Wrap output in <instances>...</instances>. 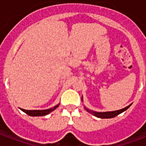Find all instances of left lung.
<instances>
[{
    "label": "left lung",
    "mask_w": 146,
    "mask_h": 146,
    "mask_svg": "<svg viewBox=\"0 0 146 146\" xmlns=\"http://www.w3.org/2000/svg\"><path fill=\"white\" fill-rule=\"evenodd\" d=\"M82 101H83L82 97ZM131 104H129V105H128V106L124 108L120 109V110H117V111H106V112H97V111H92V110L89 109L88 108H86V107H84V108L86 109V111H88L89 113L93 114L94 116H96V117H97L106 118V119H108V118H113L114 117H116V116H117L118 114L123 113V111H125L126 110H127V109L129 108Z\"/></svg>",
    "instance_id": "left-lung-1"
}]
</instances>
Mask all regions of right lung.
I'll return each instance as SVG.
<instances>
[{"label": "right lung", "instance_id": "obj_1", "mask_svg": "<svg viewBox=\"0 0 146 146\" xmlns=\"http://www.w3.org/2000/svg\"><path fill=\"white\" fill-rule=\"evenodd\" d=\"M59 104H57L56 106L53 107V108H50L49 109H46V110H25V109H21L23 112L27 113L28 115L32 116V117H39V116H44L50 113V112H52L53 111H54L55 109L59 106Z\"/></svg>", "mask_w": 146, "mask_h": 146}]
</instances>
